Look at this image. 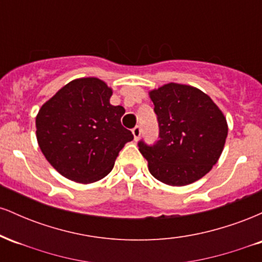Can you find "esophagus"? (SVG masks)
Segmentation results:
<instances>
[{
  "label": "esophagus",
  "instance_id": "obj_1",
  "mask_svg": "<svg viewBox=\"0 0 262 262\" xmlns=\"http://www.w3.org/2000/svg\"><path fill=\"white\" fill-rule=\"evenodd\" d=\"M132 133H133V135H134V139L138 140L140 138L141 128L139 127V125H137V127H134L133 129H132Z\"/></svg>",
  "mask_w": 262,
  "mask_h": 262
}]
</instances>
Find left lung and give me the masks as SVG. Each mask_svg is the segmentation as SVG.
<instances>
[{
	"label": "left lung",
	"mask_w": 262,
	"mask_h": 262,
	"mask_svg": "<svg viewBox=\"0 0 262 262\" xmlns=\"http://www.w3.org/2000/svg\"><path fill=\"white\" fill-rule=\"evenodd\" d=\"M159 138L154 145L139 141L150 173L170 186H186L217 164L228 135L223 112L208 95L188 85L170 82L151 90Z\"/></svg>",
	"instance_id": "obj_1"
}]
</instances>
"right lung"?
<instances>
[{
  "label": "right lung",
  "instance_id": "add662e5",
  "mask_svg": "<svg viewBox=\"0 0 262 262\" xmlns=\"http://www.w3.org/2000/svg\"><path fill=\"white\" fill-rule=\"evenodd\" d=\"M112 89L97 77L73 80L41 106L37 140L60 175L79 183L107 176L123 146L133 140L122 125L125 110L112 106Z\"/></svg>",
  "mask_w": 262,
  "mask_h": 262
}]
</instances>
